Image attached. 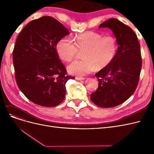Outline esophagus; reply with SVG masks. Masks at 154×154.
<instances>
[{
  "instance_id": "34e87169",
  "label": "esophagus",
  "mask_w": 154,
  "mask_h": 154,
  "mask_svg": "<svg viewBox=\"0 0 154 154\" xmlns=\"http://www.w3.org/2000/svg\"><path fill=\"white\" fill-rule=\"evenodd\" d=\"M75 79L76 80H85V78H82V77H76L75 78Z\"/></svg>"
}]
</instances>
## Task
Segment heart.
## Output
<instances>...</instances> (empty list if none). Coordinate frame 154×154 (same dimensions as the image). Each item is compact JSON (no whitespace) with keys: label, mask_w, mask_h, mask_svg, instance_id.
Here are the masks:
<instances>
[{"label":"heart","mask_w":154,"mask_h":154,"mask_svg":"<svg viewBox=\"0 0 154 154\" xmlns=\"http://www.w3.org/2000/svg\"><path fill=\"white\" fill-rule=\"evenodd\" d=\"M117 40L112 35L103 36L98 32L87 31L78 35L74 43L69 37H64L56 44V51L60 58L71 61L79 51L82 60H76L67 66L68 72L79 76L92 72L95 69H103L112 62L118 51Z\"/></svg>","instance_id":"obj_1"}]
</instances>
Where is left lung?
<instances>
[{
	"label": "left lung",
	"mask_w": 154,
	"mask_h": 154,
	"mask_svg": "<svg viewBox=\"0 0 154 154\" xmlns=\"http://www.w3.org/2000/svg\"><path fill=\"white\" fill-rule=\"evenodd\" d=\"M113 32L118 45L117 54L109 66L100 70L98 88L91 95V100L103 108L123 103L136 91L142 67L140 44L137 35L128 26L116 18L101 24Z\"/></svg>",
	"instance_id": "1"
}]
</instances>
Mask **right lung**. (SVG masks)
Instances as JSON below:
<instances>
[{
    "label": "right lung",
    "instance_id": "add662e5",
    "mask_svg": "<svg viewBox=\"0 0 154 154\" xmlns=\"http://www.w3.org/2000/svg\"><path fill=\"white\" fill-rule=\"evenodd\" d=\"M69 34L57 19L44 16L29 22L18 35L13 52L16 82L32 103L55 106L65 99L66 83L74 77L67 75L56 44Z\"/></svg>",
    "mask_w": 154,
    "mask_h": 154
}]
</instances>
